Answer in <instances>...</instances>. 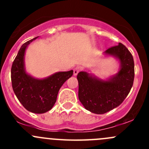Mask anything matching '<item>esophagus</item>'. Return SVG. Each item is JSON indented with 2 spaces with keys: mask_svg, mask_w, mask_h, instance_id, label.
Returning a JSON list of instances; mask_svg holds the SVG:
<instances>
[{
  "mask_svg": "<svg viewBox=\"0 0 149 149\" xmlns=\"http://www.w3.org/2000/svg\"><path fill=\"white\" fill-rule=\"evenodd\" d=\"M79 70H80V68L79 67H76L73 69V75L74 76H77V74L79 73Z\"/></svg>",
  "mask_w": 149,
  "mask_h": 149,
  "instance_id": "obj_1",
  "label": "esophagus"
}]
</instances>
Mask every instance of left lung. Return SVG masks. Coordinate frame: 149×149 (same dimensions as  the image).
Returning <instances> with one entry per match:
<instances>
[{
    "mask_svg": "<svg viewBox=\"0 0 149 149\" xmlns=\"http://www.w3.org/2000/svg\"><path fill=\"white\" fill-rule=\"evenodd\" d=\"M104 53L119 61L120 69L116 74L107 80L86 71L77 75L79 100L86 109L98 115L119 106L130 92L134 80L133 55L125 46L119 43Z\"/></svg>",
    "mask_w": 149,
    "mask_h": 149,
    "instance_id": "left-lung-1",
    "label": "left lung"
}]
</instances>
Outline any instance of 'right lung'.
<instances>
[{
  "instance_id": "1",
  "label": "right lung",
  "mask_w": 149,
  "mask_h": 149,
  "mask_svg": "<svg viewBox=\"0 0 149 149\" xmlns=\"http://www.w3.org/2000/svg\"><path fill=\"white\" fill-rule=\"evenodd\" d=\"M22 45L11 67V83L16 97L29 112L42 114L50 110L56 102L60 88L73 76V70L57 72L42 79H36L25 70L24 55L29 45L37 38Z\"/></svg>"
}]
</instances>
